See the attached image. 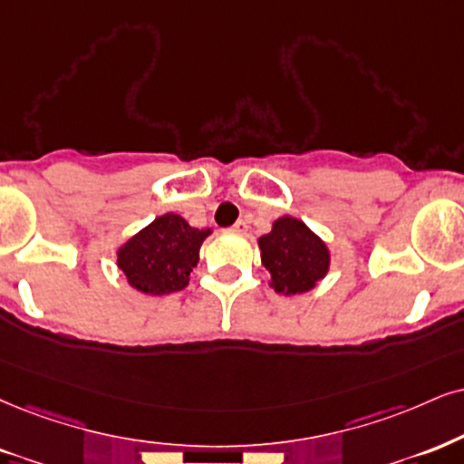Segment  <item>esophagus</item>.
Segmentation results:
<instances>
[{"label": "esophagus", "mask_w": 464, "mask_h": 464, "mask_svg": "<svg viewBox=\"0 0 464 464\" xmlns=\"http://www.w3.org/2000/svg\"><path fill=\"white\" fill-rule=\"evenodd\" d=\"M247 227H249V223H247V219H238V221H237V223H234V226H232V232L245 234V232H247Z\"/></svg>", "instance_id": "obj_1"}]
</instances>
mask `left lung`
<instances>
[{"instance_id":"obj_1","label":"left lung","mask_w":464,"mask_h":464,"mask_svg":"<svg viewBox=\"0 0 464 464\" xmlns=\"http://www.w3.org/2000/svg\"><path fill=\"white\" fill-rule=\"evenodd\" d=\"M262 265L271 273V284L282 295L312 290L329 271V249L305 223L282 217L273 230L260 237Z\"/></svg>"}]
</instances>
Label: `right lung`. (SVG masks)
Segmentation results:
<instances>
[{
	"instance_id": "right-lung-1",
	"label": "right lung",
	"mask_w": 464,
	"mask_h": 464,
	"mask_svg": "<svg viewBox=\"0 0 464 464\" xmlns=\"http://www.w3.org/2000/svg\"><path fill=\"white\" fill-rule=\"evenodd\" d=\"M210 230L191 227L180 215L157 217L118 249V266L129 284L146 295L179 293L198 265L199 247Z\"/></svg>"
}]
</instances>
